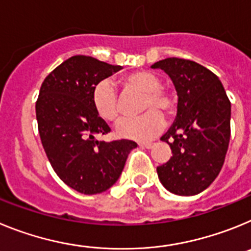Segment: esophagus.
Masks as SVG:
<instances>
[{"instance_id": "obj_1", "label": "esophagus", "mask_w": 251, "mask_h": 251, "mask_svg": "<svg viewBox=\"0 0 251 251\" xmlns=\"http://www.w3.org/2000/svg\"><path fill=\"white\" fill-rule=\"evenodd\" d=\"M139 147L151 148V147H152V143H151V142H147V143H139Z\"/></svg>"}]
</instances>
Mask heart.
I'll list each match as a JSON object with an SVG mask.
<instances>
[{
	"label": "heart",
	"mask_w": 251,
	"mask_h": 251,
	"mask_svg": "<svg viewBox=\"0 0 251 251\" xmlns=\"http://www.w3.org/2000/svg\"><path fill=\"white\" fill-rule=\"evenodd\" d=\"M124 86L145 93L142 110H147L137 118H124L117 124L118 136L134 141H147L154 137L165 127L166 114H174L176 100L170 90L162 88L158 76L148 72H133L123 77ZM92 103L97 114L106 122H115L121 114L118 97L112 81L101 80L94 86Z\"/></svg>",
	"instance_id": "heart-1"
}]
</instances>
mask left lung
Listing matches in <instances>:
<instances>
[{
  "label": "left lung",
  "instance_id": "8db88e82",
  "mask_svg": "<svg viewBox=\"0 0 251 251\" xmlns=\"http://www.w3.org/2000/svg\"><path fill=\"white\" fill-rule=\"evenodd\" d=\"M172 79L178 95L176 122L162 141L172 157L157 167L161 183L179 196H194L211 185L220 174L230 141V103L219 77L187 59L157 61Z\"/></svg>",
  "mask_w": 251,
  "mask_h": 251
}]
</instances>
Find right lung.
I'll return each instance as SVG.
<instances>
[{"mask_svg":"<svg viewBox=\"0 0 251 251\" xmlns=\"http://www.w3.org/2000/svg\"><path fill=\"white\" fill-rule=\"evenodd\" d=\"M121 69L75 55L55 68L40 88L36 119L43 147L60 179L80 194H100L114 185L137 147L128 139H95L110 128L95 112L93 89Z\"/></svg>","mask_w":251,"mask_h":251,"instance_id":"1","label":"right lung"}]
</instances>
